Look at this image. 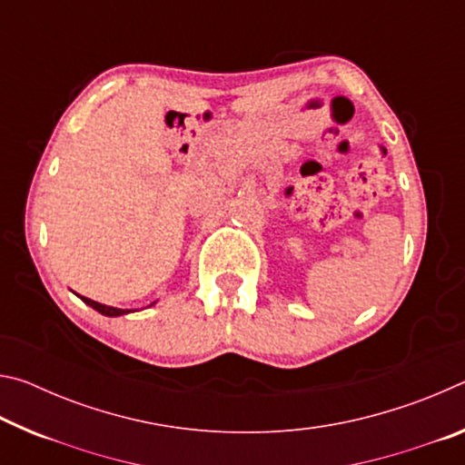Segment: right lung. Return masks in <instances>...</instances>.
Wrapping results in <instances>:
<instances>
[{"mask_svg":"<svg viewBox=\"0 0 465 465\" xmlns=\"http://www.w3.org/2000/svg\"><path fill=\"white\" fill-rule=\"evenodd\" d=\"M82 299L88 305H92V308L96 310V312L104 313V316H123V313H129L131 312V310H116V308H110V305H102L98 302H92V299H88V297H82Z\"/></svg>","mask_w":465,"mask_h":465,"instance_id":"1","label":"right lung"}]
</instances>
